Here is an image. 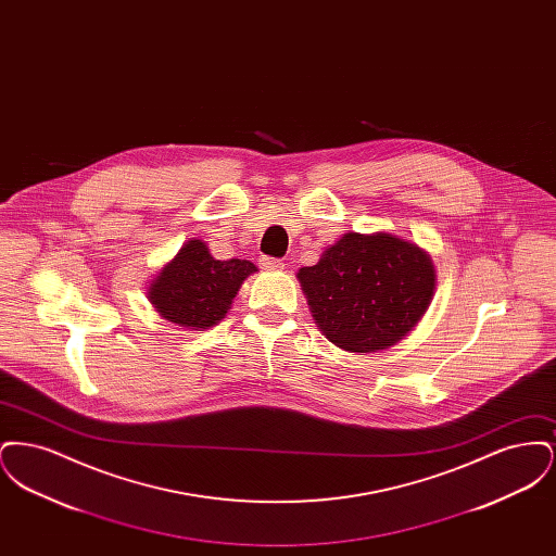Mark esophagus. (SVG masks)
I'll use <instances>...</instances> for the list:
<instances>
[{
    "label": "esophagus",
    "mask_w": 556,
    "mask_h": 556,
    "mask_svg": "<svg viewBox=\"0 0 556 556\" xmlns=\"http://www.w3.org/2000/svg\"><path fill=\"white\" fill-rule=\"evenodd\" d=\"M261 266L265 268V270H283V263L281 261H277V258H268V256H263L261 258Z\"/></svg>",
    "instance_id": "esophagus-1"
}]
</instances>
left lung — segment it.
Returning <instances> with one entry per match:
<instances>
[{"instance_id":"obj_1","label":"left lung","mask_w":556,"mask_h":556,"mask_svg":"<svg viewBox=\"0 0 556 556\" xmlns=\"http://www.w3.org/2000/svg\"><path fill=\"white\" fill-rule=\"evenodd\" d=\"M311 313L331 344L379 352L397 344L433 298L435 268L417 243L392 233H345L317 265L298 270Z\"/></svg>"}]
</instances>
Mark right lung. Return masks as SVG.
<instances>
[{
    "mask_svg": "<svg viewBox=\"0 0 556 556\" xmlns=\"http://www.w3.org/2000/svg\"><path fill=\"white\" fill-rule=\"evenodd\" d=\"M256 273L250 261H216L202 239H189L177 256L162 266L148 298L160 317L179 327L204 331L225 318L241 283Z\"/></svg>",
    "mask_w": 556,
    "mask_h": 556,
    "instance_id": "obj_1",
    "label": "right lung"
}]
</instances>
